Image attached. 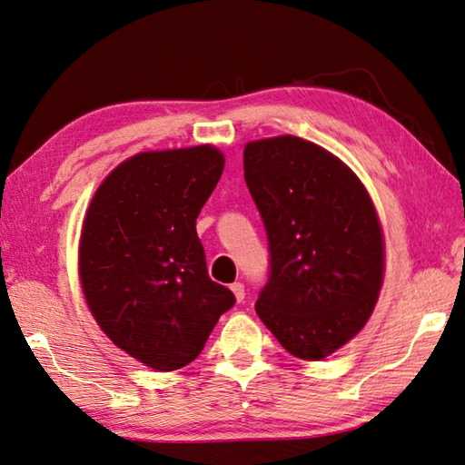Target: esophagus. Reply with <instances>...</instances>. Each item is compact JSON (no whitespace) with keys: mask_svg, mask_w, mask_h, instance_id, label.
Returning a JSON list of instances; mask_svg holds the SVG:
<instances>
[{"mask_svg":"<svg viewBox=\"0 0 465 465\" xmlns=\"http://www.w3.org/2000/svg\"><path fill=\"white\" fill-rule=\"evenodd\" d=\"M231 291L234 292L236 301H239V302H242V301H244V285H242V282H232V285H231Z\"/></svg>","mask_w":465,"mask_h":465,"instance_id":"esophagus-1","label":"esophagus"}]
</instances>
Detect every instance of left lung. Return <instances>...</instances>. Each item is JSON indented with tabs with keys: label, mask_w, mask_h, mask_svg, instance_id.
I'll return each mask as SVG.
<instances>
[{
	"label": "left lung",
	"mask_w": 465,
	"mask_h": 465,
	"mask_svg": "<svg viewBox=\"0 0 465 465\" xmlns=\"http://www.w3.org/2000/svg\"><path fill=\"white\" fill-rule=\"evenodd\" d=\"M244 180L269 241L254 309L291 355L319 361L367 323L383 279V239L363 184L312 142H249Z\"/></svg>",
	"instance_id": "obj_1"
}]
</instances>
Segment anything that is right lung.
Instances as JSON below:
<instances>
[{"instance_id": "obj_1", "label": "right lung", "mask_w": 465, "mask_h": 465, "mask_svg": "<svg viewBox=\"0 0 465 465\" xmlns=\"http://www.w3.org/2000/svg\"><path fill=\"white\" fill-rule=\"evenodd\" d=\"M223 168L213 146L136 154L104 180L84 221L80 277L92 315L156 371L194 361L236 302L208 277L196 234Z\"/></svg>"}]
</instances>
